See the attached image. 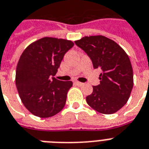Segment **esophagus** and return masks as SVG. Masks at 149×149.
Here are the masks:
<instances>
[{"mask_svg": "<svg viewBox=\"0 0 149 149\" xmlns=\"http://www.w3.org/2000/svg\"><path fill=\"white\" fill-rule=\"evenodd\" d=\"M75 84L77 85L78 86H82V85H83V83H82V82H78V81H76V82H75Z\"/></svg>", "mask_w": 149, "mask_h": 149, "instance_id": "esophagus-1", "label": "esophagus"}]
</instances>
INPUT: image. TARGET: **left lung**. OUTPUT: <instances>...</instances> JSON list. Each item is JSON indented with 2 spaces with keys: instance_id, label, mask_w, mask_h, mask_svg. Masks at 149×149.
<instances>
[{
  "instance_id": "1",
  "label": "left lung",
  "mask_w": 149,
  "mask_h": 149,
  "mask_svg": "<svg viewBox=\"0 0 149 149\" xmlns=\"http://www.w3.org/2000/svg\"><path fill=\"white\" fill-rule=\"evenodd\" d=\"M75 44L87 54L94 69H101L100 84L93 86L86 97L90 107L104 114H111L128 101L133 86V73L126 52L113 40L104 36L84 37Z\"/></svg>"
}]
</instances>
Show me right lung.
I'll list each match as a JSON object with an SVG mask.
<instances>
[{
	"mask_svg": "<svg viewBox=\"0 0 149 149\" xmlns=\"http://www.w3.org/2000/svg\"><path fill=\"white\" fill-rule=\"evenodd\" d=\"M73 45L71 41L45 37L22 52L16 70V86L21 101L32 114L50 117L64 107L72 82L54 77Z\"/></svg>",
	"mask_w": 149,
	"mask_h": 149,
	"instance_id": "obj_1",
	"label": "right lung"
}]
</instances>
